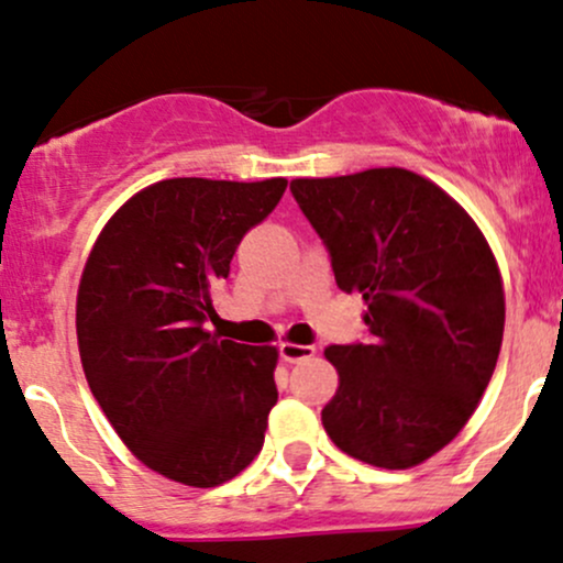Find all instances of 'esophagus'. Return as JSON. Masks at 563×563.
<instances>
[{
    "label": "esophagus",
    "mask_w": 563,
    "mask_h": 563,
    "mask_svg": "<svg viewBox=\"0 0 563 563\" xmlns=\"http://www.w3.org/2000/svg\"><path fill=\"white\" fill-rule=\"evenodd\" d=\"M279 356H282V362L298 364V362H306V358H311L313 356V349H311V345L282 343L279 345Z\"/></svg>",
    "instance_id": "esophagus-1"
}]
</instances>
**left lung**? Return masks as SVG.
I'll return each instance as SVG.
<instances>
[{
	"label": "left lung",
	"instance_id": "1",
	"mask_svg": "<svg viewBox=\"0 0 563 563\" xmlns=\"http://www.w3.org/2000/svg\"><path fill=\"white\" fill-rule=\"evenodd\" d=\"M295 201L334 282L366 302V343L330 345V439L377 468H412L463 431L495 372L505 298L489 244L439 186L401 167L298 178Z\"/></svg>",
	"mask_w": 563,
	"mask_h": 563
}]
</instances>
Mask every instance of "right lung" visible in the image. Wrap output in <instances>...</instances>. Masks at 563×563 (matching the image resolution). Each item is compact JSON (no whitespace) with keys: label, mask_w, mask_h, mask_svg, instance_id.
I'll return each instance as SVG.
<instances>
[{"label":"right lung","mask_w":563,"mask_h":563,"mask_svg":"<svg viewBox=\"0 0 563 563\" xmlns=\"http://www.w3.org/2000/svg\"><path fill=\"white\" fill-rule=\"evenodd\" d=\"M287 180L173 178L135 194L85 265L77 338L87 383L137 460L188 486H218L263 446L279 390L276 349L207 332L210 289Z\"/></svg>","instance_id":"right-lung-1"}]
</instances>
